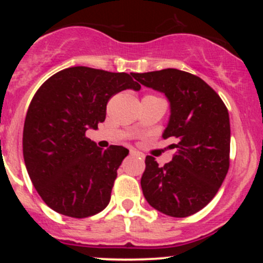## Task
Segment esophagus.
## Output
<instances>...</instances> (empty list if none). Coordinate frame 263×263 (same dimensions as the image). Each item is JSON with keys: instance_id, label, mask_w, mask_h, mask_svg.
I'll list each match as a JSON object with an SVG mask.
<instances>
[{"instance_id": "1", "label": "esophagus", "mask_w": 263, "mask_h": 263, "mask_svg": "<svg viewBox=\"0 0 263 263\" xmlns=\"http://www.w3.org/2000/svg\"><path fill=\"white\" fill-rule=\"evenodd\" d=\"M129 153H131L132 156H138V157H143V155H142L141 152H138V151H136V149H131L129 151Z\"/></svg>"}]
</instances>
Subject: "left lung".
<instances>
[{"label": "left lung", "mask_w": 263, "mask_h": 263, "mask_svg": "<svg viewBox=\"0 0 263 263\" xmlns=\"http://www.w3.org/2000/svg\"><path fill=\"white\" fill-rule=\"evenodd\" d=\"M138 83L164 92L171 119L163 138L178 143L170 163L146 157L141 178L144 198L165 215L186 218L213 200L230 167V120L224 101L194 74L178 69L132 73Z\"/></svg>", "instance_id": "1"}]
</instances>
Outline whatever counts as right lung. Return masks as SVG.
<instances>
[{
  "label": "right lung",
  "instance_id": "1",
  "mask_svg": "<svg viewBox=\"0 0 263 263\" xmlns=\"http://www.w3.org/2000/svg\"><path fill=\"white\" fill-rule=\"evenodd\" d=\"M126 89H141L131 74L71 66L52 75L34 93L23 127V158L50 209L84 219L110 203L128 149L110 146L104 151L85 134L105 121L108 100Z\"/></svg>",
  "mask_w": 263,
  "mask_h": 263
}]
</instances>
